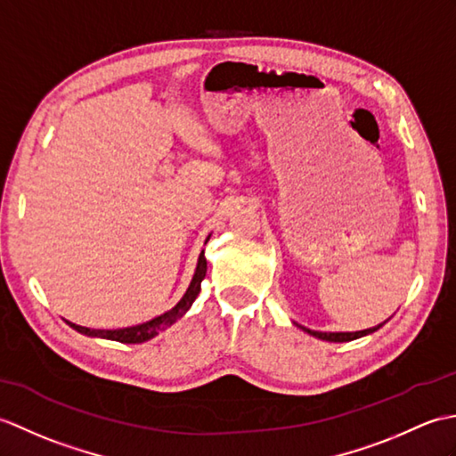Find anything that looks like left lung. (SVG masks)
Returning a JSON list of instances; mask_svg holds the SVG:
<instances>
[{"instance_id": "left-lung-1", "label": "left lung", "mask_w": 456, "mask_h": 456, "mask_svg": "<svg viewBox=\"0 0 456 456\" xmlns=\"http://www.w3.org/2000/svg\"><path fill=\"white\" fill-rule=\"evenodd\" d=\"M383 324L373 326V328H367V330H359V332H316V330H309V328H305V326H301V328H303L306 334L319 338V340H326V342H352V340H357V338H362V336L373 334Z\"/></svg>"}]
</instances>
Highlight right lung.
<instances>
[{"instance_id":"right-lung-1","label":"right lung","mask_w":456,"mask_h":456,"mask_svg":"<svg viewBox=\"0 0 456 456\" xmlns=\"http://www.w3.org/2000/svg\"><path fill=\"white\" fill-rule=\"evenodd\" d=\"M208 239H206V242H208ZM206 270H208V262H206L204 250H202V252H200L194 278H192V281H190L186 293L183 295V299H180L171 311H167L161 316H155V319L147 321L143 324L130 326V328H118V330H94V328L77 326L73 322H68V324L73 328V330H77L79 334L91 336V338H104V340H114V342H122V344L147 342V340H151V338H155L161 330H165L167 326L175 324L180 319V316L186 314V311L190 309V306H192L194 299L198 297L200 289H202V280L206 278Z\"/></svg>"}]
</instances>
